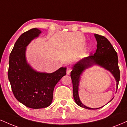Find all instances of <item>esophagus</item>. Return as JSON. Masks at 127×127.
<instances>
[{
    "label": "esophagus",
    "mask_w": 127,
    "mask_h": 127,
    "mask_svg": "<svg viewBox=\"0 0 127 127\" xmlns=\"http://www.w3.org/2000/svg\"><path fill=\"white\" fill-rule=\"evenodd\" d=\"M71 71H72V68H71L70 67H67V75H69V74L70 73Z\"/></svg>",
    "instance_id": "obj_1"
}]
</instances>
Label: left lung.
Segmentation results:
<instances>
[{
  "instance_id": "1",
  "label": "left lung",
  "mask_w": 127,
  "mask_h": 127,
  "mask_svg": "<svg viewBox=\"0 0 127 127\" xmlns=\"http://www.w3.org/2000/svg\"><path fill=\"white\" fill-rule=\"evenodd\" d=\"M94 36L97 42L95 52L94 54L82 59L76 63L72 67L70 74L73 84V94L74 100L76 103L80 107L88 109H97L99 108L93 109L87 107L82 104L79 99L78 90L80 76L85 69L96 64L100 65L109 70L113 75L116 81V91L120 79V71L118 66L117 52L113 48L108 39L104 36L97 34H95Z\"/></svg>"
}]
</instances>
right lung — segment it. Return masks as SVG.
<instances>
[{"mask_svg":"<svg viewBox=\"0 0 127 127\" xmlns=\"http://www.w3.org/2000/svg\"><path fill=\"white\" fill-rule=\"evenodd\" d=\"M41 31L32 29L24 32L16 41L9 55L8 76L14 96L32 109H41L51 104L55 86L66 75L61 67L51 73L36 72L27 63L26 46Z\"/></svg>","mask_w":127,"mask_h":127,"instance_id":"1","label":"right lung"}]
</instances>
